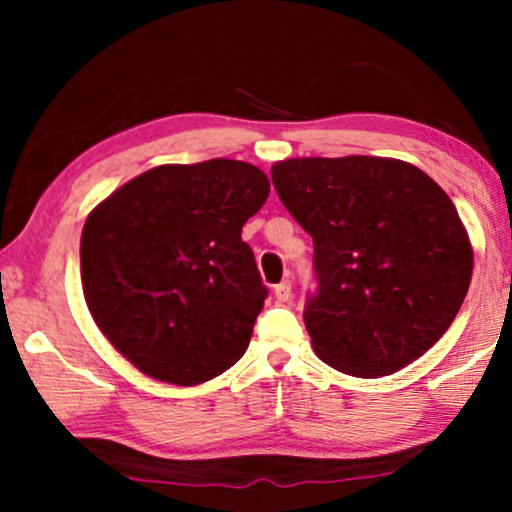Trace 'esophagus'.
<instances>
[{"mask_svg":"<svg viewBox=\"0 0 512 512\" xmlns=\"http://www.w3.org/2000/svg\"><path fill=\"white\" fill-rule=\"evenodd\" d=\"M274 296H276V301H289L291 298V281L289 279H284L281 281V284H276L274 286Z\"/></svg>","mask_w":512,"mask_h":512,"instance_id":"esophagus-1","label":"esophagus"}]
</instances>
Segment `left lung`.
I'll list each match as a JSON object with an SVG mask.
<instances>
[{"mask_svg":"<svg viewBox=\"0 0 512 512\" xmlns=\"http://www.w3.org/2000/svg\"><path fill=\"white\" fill-rule=\"evenodd\" d=\"M284 207L313 238L317 291L303 320L315 354L358 378L397 373L455 320L472 243L455 204L397 158H289L272 166Z\"/></svg>","mask_w":512,"mask_h":512,"instance_id":"left-lung-1","label":"left lung"}]
</instances>
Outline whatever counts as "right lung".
Segmentation results:
<instances>
[{
    "mask_svg": "<svg viewBox=\"0 0 512 512\" xmlns=\"http://www.w3.org/2000/svg\"><path fill=\"white\" fill-rule=\"evenodd\" d=\"M267 197L260 168L211 158L146 170L88 214L86 305L142 373L199 385L245 354L267 286L240 233Z\"/></svg>",
    "mask_w": 512,
    "mask_h": 512,
    "instance_id": "obj_1",
    "label": "right lung"
}]
</instances>
